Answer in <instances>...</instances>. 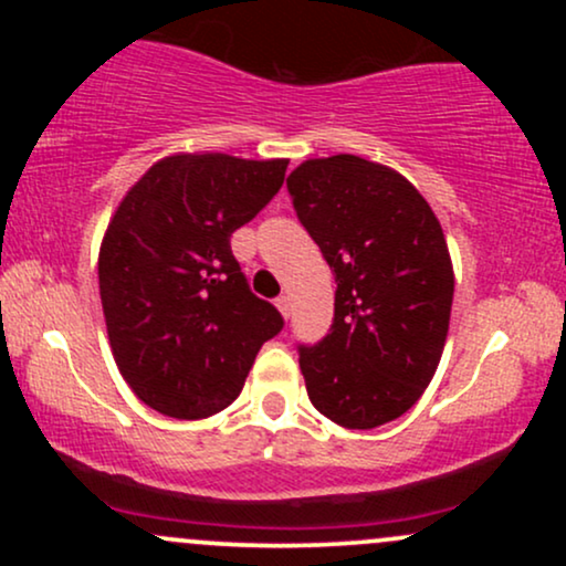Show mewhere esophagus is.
Returning a JSON list of instances; mask_svg holds the SVG:
<instances>
[{"instance_id":"34e87169","label":"esophagus","mask_w":566,"mask_h":566,"mask_svg":"<svg viewBox=\"0 0 566 566\" xmlns=\"http://www.w3.org/2000/svg\"><path fill=\"white\" fill-rule=\"evenodd\" d=\"M276 308L282 311V316H284V319H287V316H290V311H292V303H290V297H287V295H279V297H276Z\"/></svg>"}]
</instances>
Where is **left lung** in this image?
Returning a JSON list of instances; mask_svg holds the SVG:
<instances>
[{
  "label": "left lung",
  "mask_w": 566,
  "mask_h": 566,
  "mask_svg": "<svg viewBox=\"0 0 566 566\" xmlns=\"http://www.w3.org/2000/svg\"><path fill=\"white\" fill-rule=\"evenodd\" d=\"M287 191L337 282L329 333L297 346L305 391L333 423L378 428L439 367L454 292L444 233L407 178L350 154L303 161Z\"/></svg>",
  "instance_id": "obj_1"
}]
</instances>
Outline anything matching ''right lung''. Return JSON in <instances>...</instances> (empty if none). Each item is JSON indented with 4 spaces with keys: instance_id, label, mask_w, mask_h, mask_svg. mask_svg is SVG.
<instances>
[{
    "instance_id": "1",
    "label": "right lung",
    "mask_w": 566,
    "mask_h": 566,
    "mask_svg": "<svg viewBox=\"0 0 566 566\" xmlns=\"http://www.w3.org/2000/svg\"><path fill=\"white\" fill-rule=\"evenodd\" d=\"M287 159L178 154L127 191L97 258L122 378L178 420L220 412L242 391L282 314L247 284L231 233L276 197Z\"/></svg>"
}]
</instances>
